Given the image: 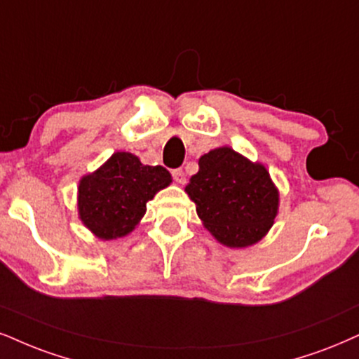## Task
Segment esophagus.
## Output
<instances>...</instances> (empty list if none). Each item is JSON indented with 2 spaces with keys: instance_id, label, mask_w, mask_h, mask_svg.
<instances>
[{
  "instance_id": "obj_1",
  "label": "esophagus",
  "mask_w": 359,
  "mask_h": 359,
  "mask_svg": "<svg viewBox=\"0 0 359 359\" xmlns=\"http://www.w3.org/2000/svg\"><path fill=\"white\" fill-rule=\"evenodd\" d=\"M171 176H172V180H175L178 184L187 183V175H184V171L181 170V168H178V170H172Z\"/></svg>"
}]
</instances>
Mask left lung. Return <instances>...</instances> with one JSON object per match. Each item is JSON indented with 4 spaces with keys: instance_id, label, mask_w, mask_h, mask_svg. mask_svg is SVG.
Wrapping results in <instances>:
<instances>
[{
    "instance_id": "1",
    "label": "left lung",
    "mask_w": 359,
    "mask_h": 359,
    "mask_svg": "<svg viewBox=\"0 0 359 359\" xmlns=\"http://www.w3.org/2000/svg\"><path fill=\"white\" fill-rule=\"evenodd\" d=\"M187 193L208 231L229 248L259 241L278 211V189L266 168L231 148L201 156L200 171L191 176Z\"/></svg>"
}]
</instances>
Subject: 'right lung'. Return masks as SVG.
Instances as JSON below:
<instances>
[{"label": "right lung", "instance_id": "obj_1", "mask_svg": "<svg viewBox=\"0 0 359 359\" xmlns=\"http://www.w3.org/2000/svg\"><path fill=\"white\" fill-rule=\"evenodd\" d=\"M170 183L171 175L163 166L143 165L131 153H114L79 181V218L101 240L121 238L143 218L146 203Z\"/></svg>", "mask_w": 359, "mask_h": 359}]
</instances>
